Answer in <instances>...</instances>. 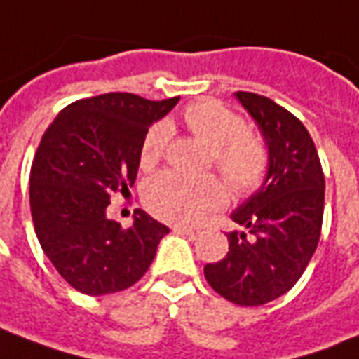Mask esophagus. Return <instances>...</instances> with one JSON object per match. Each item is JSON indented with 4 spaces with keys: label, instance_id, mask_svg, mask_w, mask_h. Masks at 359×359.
I'll return each mask as SVG.
<instances>
[{
    "label": "esophagus",
    "instance_id": "obj_1",
    "mask_svg": "<svg viewBox=\"0 0 359 359\" xmlns=\"http://www.w3.org/2000/svg\"><path fill=\"white\" fill-rule=\"evenodd\" d=\"M172 232L182 233V236H194V233H196V230L190 226H184V224H172Z\"/></svg>",
    "mask_w": 359,
    "mask_h": 359
}]
</instances>
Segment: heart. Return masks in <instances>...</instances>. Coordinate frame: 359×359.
Here are the masks:
<instances>
[{"label":"heart","mask_w":359,"mask_h":359,"mask_svg":"<svg viewBox=\"0 0 359 359\" xmlns=\"http://www.w3.org/2000/svg\"><path fill=\"white\" fill-rule=\"evenodd\" d=\"M184 123L211 148V161L226 184L238 194H251L268 172V152L262 142L247 133L241 116L217 100L194 102L182 114ZM171 140V126L158 121L146 133L140 146V165H156ZM144 205L156 217L172 222H194L224 203V190L211 177L187 179L177 172H159L142 190Z\"/></svg>","instance_id":"b5f03b06"}]
</instances>
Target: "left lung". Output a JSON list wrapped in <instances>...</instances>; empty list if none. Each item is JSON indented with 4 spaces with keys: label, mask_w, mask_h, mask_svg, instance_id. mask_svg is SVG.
Segmentation results:
<instances>
[{
    "label": "left lung",
    "mask_w": 359,
    "mask_h": 359,
    "mask_svg": "<svg viewBox=\"0 0 359 359\" xmlns=\"http://www.w3.org/2000/svg\"><path fill=\"white\" fill-rule=\"evenodd\" d=\"M236 98L264 137L268 172L232 213L243 230L226 233V257L205 264L203 274L226 301L261 306L287 293L306 270L320 241L325 179L301 119L262 95L238 91Z\"/></svg>",
    "instance_id": "1"
}]
</instances>
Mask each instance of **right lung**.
<instances>
[{
	"instance_id": "add662e5",
	"label": "right lung",
	"mask_w": 359,
	"mask_h": 359,
	"mask_svg": "<svg viewBox=\"0 0 359 359\" xmlns=\"http://www.w3.org/2000/svg\"><path fill=\"white\" fill-rule=\"evenodd\" d=\"M177 102L106 93L66 106L43 133L30 171L32 220L47 259L79 293L131 287L169 233L142 209L121 228L106 207L114 194H129L148 127Z\"/></svg>"
}]
</instances>
